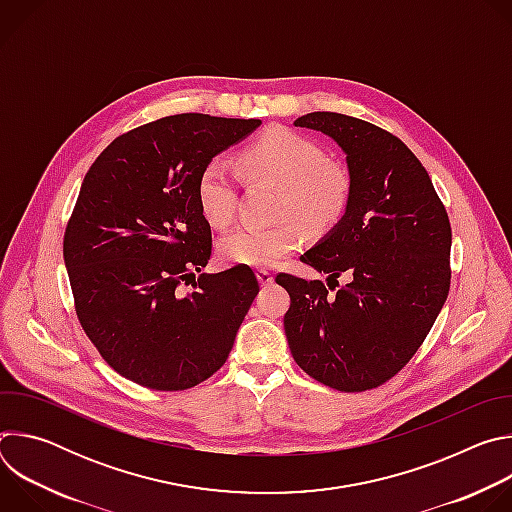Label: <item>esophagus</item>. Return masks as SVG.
<instances>
[{
	"instance_id": "obj_1",
	"label": "esophagus",
	"mask_w": 512,
	"mask_h": 512,
	"mask_svg": "<svg viewBox=\"0 0 512 512\" xmlns=\"http://www.w3.org/2000/svg\"><path fill=\"white\" fill-rule=\"evenodd\" d=\"M257 279L261 285H271L273 283V273L267 271V269H259L257 271Z\"/></svg>"
}]
</instances>
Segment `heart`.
Masks as SVG:
<instances>
[{
	"mask_svg": "<svg viewBox=\"0 0 512 512\" xmlns=\"http://www.w3.org/2000/svg\"><path fill=\"white\" fill-rule=\"evenodd\" d=\"M237 164L247 180L279 186L277 216L294 221L275 227H237L218 241L223 263L273 267L281 257L300 249V225L310 233H326L342 221L352 196L350 176L342 166L326 162V154L314 141L289 129H271L247 145ZM196 196L212 227L231 225L237 182L223 160L214 158L202 168Z\"/></svg>",
	"mask_w": 512,
	"mask_h": 512,
	"instance_id": "b5f03b06",
	"label": "heart"
}]
</instances>
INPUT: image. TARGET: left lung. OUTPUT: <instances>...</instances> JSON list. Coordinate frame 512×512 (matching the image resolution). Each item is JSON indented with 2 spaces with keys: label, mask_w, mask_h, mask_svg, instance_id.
Segmentation results:
<instances>
[{
  "label": "left lung",
  "mask_w": 512,
  "mask_h": 512,
  "mask_svg": "<svg viewBox=\"0 0 512 512\" xmlns=\"http://www.w3.org/2000/svg\"><path fill=\"white\" fill-rule=\"evenodd\" d=\"M294 125L340 145L352 196L342 221L300 257L328 273V287L275 277L291 300L287 344L316 381L346 393L375 389L405 367L442 312L452 277L450 218L421 162L393 133L330 111ZM342 272L351 281L330 295L329 279Z\"/></svg>",
  "instance_id": "obj_1"
}]
</instances>
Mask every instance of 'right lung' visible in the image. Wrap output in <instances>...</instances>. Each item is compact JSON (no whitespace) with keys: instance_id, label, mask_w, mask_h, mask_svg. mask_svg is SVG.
<instances>
[{"instance_id":"add662e5","label":"right lung","mask_w":512,"mask_h":512,"mask_svg":"<svg viewBox=\"0 0 512 512\" xmlns=\"http://www.w3.org/2000/svg\"><path fill=\"white\" fill-rule=\"evenodd\" d=\"M259 119L170 115L113 139L87 172L64 233L79 322L109 367L184 391L223 367L259 283L251 267L201 273L212 251L196 184Z\"/></svg>"}]
</instances>
